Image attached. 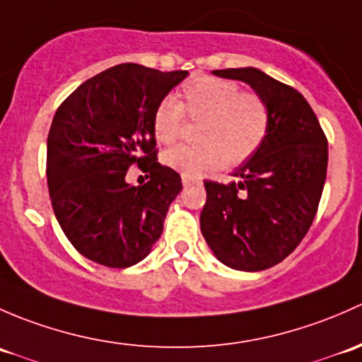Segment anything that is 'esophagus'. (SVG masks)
<instances>
[{"label":"esophagus","mask_w":362,"mask_h":362,"mask_svg":"<svg viewBox=\"0 0 362 362\" xmlns=\"http://www.w3.org/2000/svg\"><path fill=\"white\" fill-rule=\"evenodd\" d=\"M181 181L185 186H189V185H195V182H200L199 176H192V174H181Z\"/></svg>","instance_id":"34e87169"}]
</instances>
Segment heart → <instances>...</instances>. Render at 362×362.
Segmentation results:
<instances>
[{"mask_svg":"<svg viewBox=\"0 0 362 362\" xmlns=\"http://www.w3.org/2000/svg\"><path fill=\"white\" fill-rule=\"evenodd\" d=\"M185 118L199 122L197 144H181L163 155L170 169L199 174L223 163L240 165L251 158L270 132V107L258 92L240 90L225 78L199 74L186 81L177 100L165 98L156 104L151 129L160 144H173L181 136Z\"/></svg>","mask_w":362,"mask_h":362,"instance_id":"b5f03b06","label":"heart"}]
</instances>
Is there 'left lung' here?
Listing matches in <instances>:
<instances>
[{"label": "left lung", "mask_w": 362, "mask_h": 362, "mask_svg": "<svg viewBox=\"0 0 362 362\" xmlns=\"http://www.w3.org/2000/svg\"><path fill=\"white\" fill-rule=\"evenodd\" d=\"M216 76L251 85L270 107L263 146L233 176L206 180L200 230L221 263L258 272L281 263L307 235L327 170V139L307 99L255 68L216 69Z\"/></svg>", "instance_id": "8db88e82"}]
</instances>
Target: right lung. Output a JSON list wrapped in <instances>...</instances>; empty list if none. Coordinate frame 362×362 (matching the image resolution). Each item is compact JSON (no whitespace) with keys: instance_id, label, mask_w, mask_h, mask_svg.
I'll use <instances>...</instances> for the list:
<instances>
[{"instance_id":"1","label":"right lung","mask_w":362,"mask_h":362,"mask_svg":"<svg viewBox=\"0 0 362 362\" xmlns=\"http://www.w3.org/2000/svg\"><path fill=\"white\" fill-rule=\"evenodd\" d=\"M188 71L125 64L95 74L62 100L47 146L52 207L78 252L110 268L132 267L163 230L181 176L158 162L151 117ZM137 165L144 185L124 182Z\"/></svg>"}]
</instances>
